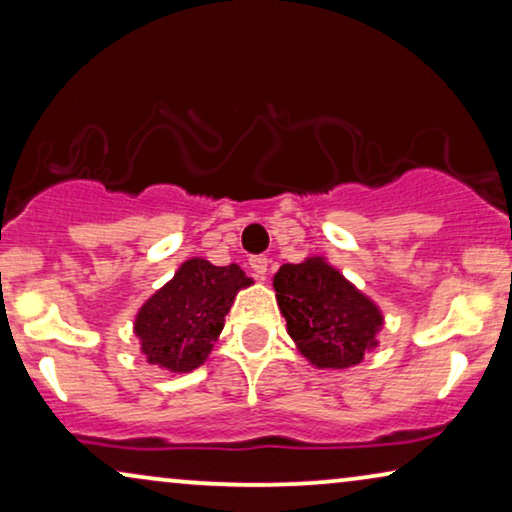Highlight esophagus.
<instances>
[{
	"label": "esophagus",
	"mask_w": 512,
	"mask_h": 512,
	"mask_svg": "<svg viewBox=\"0 0 512 512\" xmlns=\"http://www.w3.org/2000/svg\"><path fill=\"white\" fill-rule=\"evenodd\" d=\"M268 258L265 256H251L249 258V268L254 270V275L258 277V279H265V275H268Z\"/></svg>",
	"instance_id": "34e87169"
}]
</instances>
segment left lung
Here are the masks:
<instances>
[{"mask_svg":"<svg viewBox=\"0 0 512 512\" xmlns=\"http://www.w3.org/2000/svg\"><path fill=\"white\" fill-rule=\"evenodd\" d=\"M286 331L319 370H347L380 347L384 314L326 256L284 263L272 277Z\"/></svg>","mask_w":512,"mask_h":512,"instance_id":"left-lung-1","label":"left lung"}]
</instances>
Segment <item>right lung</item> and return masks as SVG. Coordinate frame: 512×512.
I'll return each mask as SVG.
<instances>
[{"label": "right lung", "instance_id": "1", "mask_svg": "<svg viewBox=\"0 0 512 512\" xmlns=\"http://www.w3.org/2000/svg\"><path fill=\"white\" fill-rule=\"evenodd\" d=\"M254 284L237 263L188 258L135 314L132 331L151 366L191 373L212 354L235 296Z\"/></svg>", "mask_w": 512, "mask_h": 512}]
</instances>
